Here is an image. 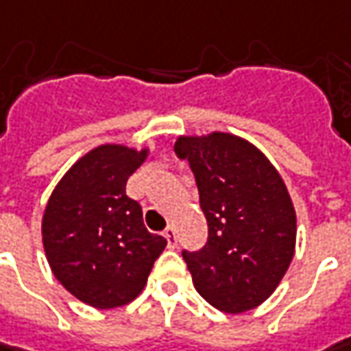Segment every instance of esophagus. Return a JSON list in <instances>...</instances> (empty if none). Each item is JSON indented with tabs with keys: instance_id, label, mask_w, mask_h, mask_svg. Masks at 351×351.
Listing matches in <instances>:
<instances>
[{
	"instance_id": "1",
	"label": "esophagus",
	"mask_w": 351,
	"mask_h": 351,
	"mask_svg": "<svg viewBox=\"0 0 351 351\" xmlns=\"http://www.w3.org/2000/svg\"><path fill=\"white\" fill-rule=\"evenodd\" d=\"M163 235H165V239H167V245H169V248H175L176 243H178V241H176V231H175V229H173V227H167Z\"/></svg>"
}]
</instances>
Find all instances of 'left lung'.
<instances>
[{
  "mask_svg": "<svg viewBox=\"0 0 351 351\" xmlns=\"http://www.w3.org/2000/svg\"><path fill=\"white\" fill-rule=\"evenodd\" d=\"M175 153L196 178L208 243L182 250L199 295L245 313L272 295L295 252V210L274 165L245 139L213 132L178 138Z\"/></svg>",
  "mask_w": 351,
  "mask_h": 351,
  "instance_id": "1",
  "label": "left lung"
}]
</instances>
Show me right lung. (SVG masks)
<instances>
[{"label":"right lung","instance_id":"right-lung-1","mask_svg":"<svg viewBox=\"0 0 351 351\" xmlns=\"http://www.w3.org/2000/svg\"><path fill=\"white\" fill-rule=\"evenodd\" d=\"M147 149L99 145L67 171L43 217L46 258L79 301L97 308L122 307L147 284L153 262L167 247L143 225L141 206L126 182Z\"/></svg>","mask_w":351,"mask_h":351}]
</instances>
